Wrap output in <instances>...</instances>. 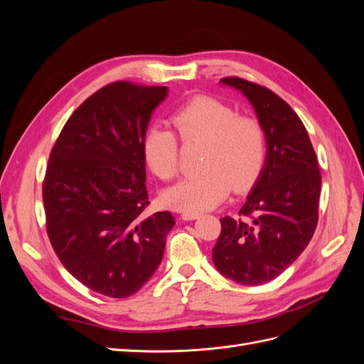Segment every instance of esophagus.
Masks as SVG:
<instances>
[{
    "label": "esophagus",
    "mask_w": 364,
    "mask_h": 364,
    "mask_svg": "<svg viewBox=\"0 0 364 364\" xmlns=\"http://www.w3.org/2000/svg\"><path fill=\"white\" fill-rule=\"evenodd\" d=\"M182 220H185V222H188V220H196L199 218L200 214L199 213H182Z\"/></svg>",
    "instance_id": "obj_1"
}]
</instances>
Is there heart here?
I'll list each match as a JSON object with an SVG mask.
<instances>
[{"mask_svg":"<svg viewBox=\"0 0 364 364\" xmlns=\"http://www.w3.org/2000/svg\"><path fill=\"white\" fill-rule=\"evenodd\" d=\"M171 123L183 144L203 142L199 174L164 193L168 206L202 213L225 200L230 188L245 191L255 183L266 162V132L257 118L237 115L229 105L199 95L179 106ZM147 167L161 181L179 170V139L170 129L151 127L142 141Z\"/></svg>","mask_w":364,"mask_h":364,"instance_id":"heart-1","label":"heart"}]
</instances>
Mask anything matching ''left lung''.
Here are the masks:
<instances>
[{"label":"left lung","instance_id":"left-lung-1","mask_svg":"<svg viewBox=\"0 0 364 364\" xmlns=\"http://www.w3.org/2000/svg\"><path fill=\"white\" fill-rule=\"evenodd\" d=\"M222 83L243 92L255 109L267 156L240 217L220 220L213 261L226 278L261 285L290 267L313 238L322 176L308 132L289 103L240 77H223Z\"/></svg>","mask_w":364,"mask_h":364}]
</instances>
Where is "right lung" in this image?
I'll use <instances>...</instances> for the list:
<instances>
[{
    "instance_id": "obj_1",
    "label": "right lung",
    "mask_w": 364,
    "mask_h": 364,
    "mask_svg": "<svg viewBox=\"0 0 364 364\" xmlns=\"http://www.w3.org/2000/svg\"><path fill=\"white\" fill-rule=\"evenodd\" d=\"M167 86L114 82L75 109L50 153L42 185L47 234L62 266L90 290L132 296L158 269L174 226L146 215L142 141Z\"/></svg>"
}]
</instances>
